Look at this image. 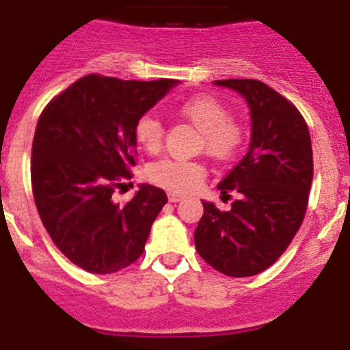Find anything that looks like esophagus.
Wrapping results in <instances>:
<instances>
[{
    "mask_svg": "<svg viewBox=\"0 0 350 350\" xmlns=\"http://www.w3.org/2000/svg\"><path fill=\"white\" fill-rule=\"evenodd\" d=\"M168 200L172 203H177V202H182V200H184V194H180V193H170L168 194Z\"/></svg>",
    "mask_w": 350,
    "mask_h": 350,
    "instance_id": "esophagus-1",
    "label": "esophagus"
}]
</instances>
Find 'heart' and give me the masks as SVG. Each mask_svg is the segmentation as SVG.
I'll list each match as a JSON object with an SVG mask.
<instances>
[{"instance_id":"heart-1","label":"heart","mask_w":350,"mask_h":350,"mask_svg":"<svg viewBox=\"0 0 350 350\" xmlns=\"http://www.w3.org/2000/svg\"><path fill=\"white\" fill-rule=\"evenodd\" d=\"M172 112L187 120L198 129L196 148L205 150L219 163H231L242 152L245 144V126L242 120L231 116L230 107L217 96L194 94L173 105ZM135 138L144 150L154 154L163 147L165 128L157 117L142 116L135 124ZM148 180L175 191L185 193L202 184L206 178V166L202 161L159 159L147 168Z\"/></svg>"}]
</instances>
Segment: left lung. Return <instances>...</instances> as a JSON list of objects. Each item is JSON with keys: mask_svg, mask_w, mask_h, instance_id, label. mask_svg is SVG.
Returning <instances> with one entry per match:
<instances>
[{"mask_svg": "<svg viewBox=\"0 0 350 350\" xmlns=\"http://www.w3.org/2000/svg\"><path fill=\"white\" fill-rule=\"evenodd\" d=\"M247 100L252 117L249 152L217 185L238 193L231 208L203 202L194 245L213 270L252 277L270 268L298 233L308 206L314 157L298 108L261 80H215Z\"/></svg>", "mask_w": 350, "mask_h": 350, "instance_id": "obj_1", "label": "left lung"}]
</instances>
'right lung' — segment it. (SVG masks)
<instances>
[{"instance_id": "obj_1", "label": "right lung", "mask_w": 350, "mask_h": 350, "mask_svg": "<svg viewBox=\"0 0 350 350\" xmlns=\"http://www.w3.org/2000/svg\"><path fill=\"white\" fill-rule=\"evenodd\" d=\"M175 83L91 73L43 108L31 148L33 196L52 242L82 270L116 273L144 254L166 193L144 184L124 205L112 196L133 178L137 120Z\"/></svg>"}]
</instances>
